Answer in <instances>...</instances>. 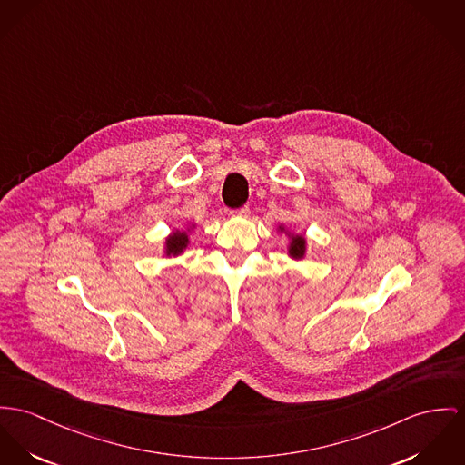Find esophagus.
<instances>
[{
	"label": "esophagus",
	"mask_w": 465,
	"mask_h": 465,
	"mask_svg": "<svg viewBox=\"0 0 465 465\" xmlns=\"http://www.w3.org/2000/svg\"><path fill=\"white\" fill-rule=\"evenodd\" d=\"M230 214L237 215V217H248L250 215V207H241V209L230 211Z\"/></svg>",
	"instance_id": "1"
}]
</instances>
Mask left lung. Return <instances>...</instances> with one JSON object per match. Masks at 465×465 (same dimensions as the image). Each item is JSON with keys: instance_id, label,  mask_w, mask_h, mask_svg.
<instances>
[{"instance_id": "1", "label": "left lung", "mask_w": 465, "mask_h": 465, "mask_svg": "<svg viewBox=\"0 0 465 465\" xmlns=\"http://www.w3.org/2000/svg\"><path fill=\"white\" fill-rule=\"evenodd\" d=\"M282 232H285V226H280ZM290 235V233H288ZM290 246H288V254L295 260H301L306 254V239L302 235H290Z\"/></svg>"}]
</instances>
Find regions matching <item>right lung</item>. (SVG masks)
<instances>
[{
	"instance_id": "right-lung-1",
	"label": "right lung",
	"mask_w": 465,
	"mask_h": 465,
	"mask_svg": "<svg viewBox=\"0 0 465 465\" xmlns=\"http://www.w3.org/2000/svg\"><path fill=\"white\" fill-rule=\"evenodd\" d=\"M189 244V235L187 232H182V230H175L168 239H166V244H164V252L166 256H177L182 251L187 248Z\"/></svg>"
}]
</instances>
